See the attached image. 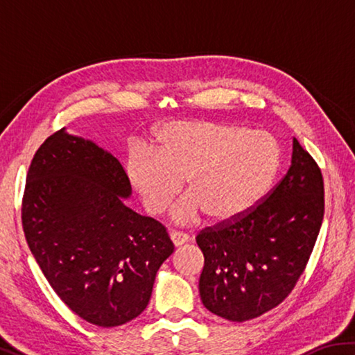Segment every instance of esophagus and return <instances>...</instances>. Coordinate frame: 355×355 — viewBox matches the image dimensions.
I'll list each match as a JSON object with an SVG mask.
<instances>
[{
    "instance_id": "1",
    "label": "esophagus",
    "mask_w": 355,
    "mask_h": 355,
    "mask_svg": "<svg viewBox=\"0 0 355 355\" xmlns=\"http://www.w3.org/2000/svg\"><path fill=\"white\" fill-rule=\"evenodd\" d=\"M171 241L172 244L175 245V248H180V245H183L189 241V236L184 235V233H178V232H172L171 233Z\"/></svg>"
}]
</instances>
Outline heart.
Segmentation results:
<instances>
[{
    "label": "heart",
    "instance_id": "1",
    "mask_svg": "<svg viewBox=\"0 0 355 355\" xmlns=\"http://www.w3.org/2000/svg\"><path fill=\"white\" fill-rule=\"evenodd\" d=\"M155 153L135 148L125 175L148 214L164 213L183 189L189 197L171 214L177 225H225L248 216L269 194L282 167V147L268 131L208 120L164 123L153 133Z\"/></svg>",
    "mask_w": 355,
    "mask_h": 355
}]
</instances>
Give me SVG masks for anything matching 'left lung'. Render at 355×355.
Instances as JSON below:
<instances>
[{
  "label": "left lung",
  "mask_w": 355,
  "mask_h": 355,
  "mask_svg": "<svg viewBox=\"0 0 355 355\" xmlns=\"http://www.w3.org/2000/svg\"><path fill=\"white\" fill-rule=\"evenodd\" d=\"M322 218L321 169L294 137L290 169L260 205L197 235L205 257L199 280L203 305L235 322L277 307L307 266Z\"/></svg>",
  "instance_id": "8db88e82"
}]
</instances>
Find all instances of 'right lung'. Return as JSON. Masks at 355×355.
I'll list each match as a JSON object with an SVG mask.
<instances>
[{"label":"right lung","instance_id":"1","mask_svg":"<svg viewBox=\"0 0 355 355\" xmlns=\"http://www.w3.org/2000/svg\"><path fill=\"white\" fill-rule=\"evenodd\" d=\"M130 196L119 159L65 128L42 144L26 175L21 222L29 249L62 302L94 326L139 316L173 252L158 220L125 205Z\"/></svg>","mask_w":355,"mask_h":355}]
</instances>
